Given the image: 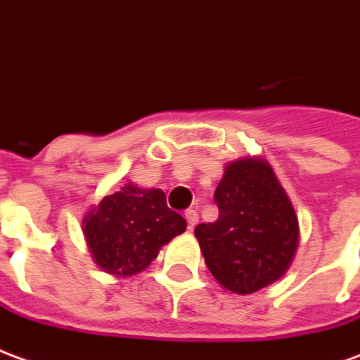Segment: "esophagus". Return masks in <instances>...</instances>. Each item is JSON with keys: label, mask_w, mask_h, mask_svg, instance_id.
Returning a JSON list of instances; mask_svg holds the SVG:
<instances>
[{"label": "esophagus", "mask_w": 360, "mask_h": 360, "mask_svg": "<svg viewBox=\"0 0 360 360\" xmlns=\"http://www.w3.org/2000/svg\"><path fill=\"white\" fill-rule=\"evenodd\" d=\"M186 220H188V228L190 230H193L195 228V224L199 222V214L195 209H190V211H186Z\"/></svg>", "instance_id": "esophagus-1"}]
</instances>
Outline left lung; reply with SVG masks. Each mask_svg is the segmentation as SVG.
<instances>
[{
  "label": "left lung",
  "instance_id": "8db88e82",
  "mask_svg": "<svg viewBox=\"0 0 360 360\" xmlns=\"http://www.w3.org/2000/svg\"><path fill=\"white\" fill-rule=\"evenodd\" d=\"M214 203L219 219L198 224L195 238L217 282L240 295L276 282L295 255L299 224L269 162H230Z\"/></svg>",
  "mask_w": 360,
  "mask_h": 360
}]
</instances>
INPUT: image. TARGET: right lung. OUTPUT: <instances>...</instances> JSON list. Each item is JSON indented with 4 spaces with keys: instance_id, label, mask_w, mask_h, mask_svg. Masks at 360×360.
<instances>
[{
    "instance_id": "right-lung-1",
    "label": "right lung",
    "mask_w": 360,
    "mask_h": 360,
    "mask_svg": "<svg viewBox=\"0 0 360 360\" xmlns=\"http://www.w3.org/2000/svg\"><path fill=\"white\" fill-rule=\"evenodd\" d=\"M186 230V220L169 209L161 190L126 184L84 219V236L97 266L132 276L151 264L159 249Z\"/></svg>"
}]
</instances>
